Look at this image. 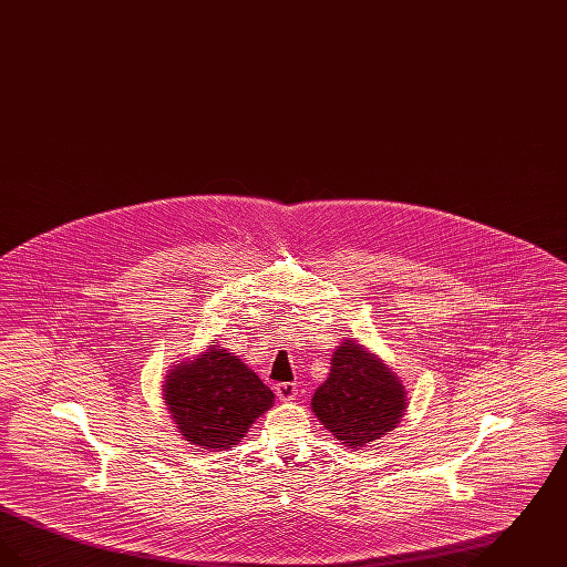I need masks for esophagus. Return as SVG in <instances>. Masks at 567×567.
Returning a JSON list of instances; mask_svg holds the SVG:
<instances>
[{
	"instance_id": "esophagus-1",
	"label": "esophagus",
	"mask_w": 567,
	"mask_h": 567,
	"mask_svg": "<svg viewBox=\"0 0 567 567\" xmlns=\"http://www.w3.org/2000/svg\"><path fill=\"white\" fill-rule=\"evenodd\" d=\"M274 389H276V395H278L280 402H291V400H296V382H278Z\"/></svg>"
}]
</instances>
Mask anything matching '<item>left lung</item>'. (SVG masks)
<instances>
[{
	"label": "left lung",
	"instance_id": "obj_1",
	"mask_svg": "<svg viewBox=\"0 0 567 567\" xmlns=\"http://www.w3.org/2000/svg\"><path fill=\"white\" fill-rule=\"evenodd\" d=\"M405 405L402 380L354 340L336 349L329 378L312 395L317 419L349 449L368 446L393 432Z\"/></svg>",
	"mask_w": 567,
	"mask_h": 567
}]
</instances>
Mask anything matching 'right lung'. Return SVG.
Segmentation results:
<instances>
[{"instance_id": "right-lung-1", "label": "right lung", "mask_w": 567, "mask_h": 567, "mask_svg": "<svg viewBox=\"0 0 567 567\" xmlns=\"http://www.w3.org/2000/svg\"><path fill=\"white\" fill-rule=\"evenodd\" d=\"M163 400L181 435L199 449L225 451L274 404L261 382L234 352L213 342L206 352L172 365Z\"/></svg>"}]
</instances>
